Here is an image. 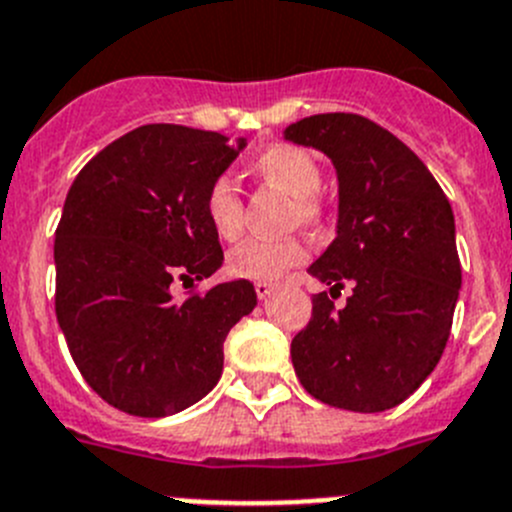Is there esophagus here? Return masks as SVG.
Instances as JSON below:
<instances>
[{"mask_svg": "<svg viewBox=\"0 0 512 512\" xmlns=\"http://www.w3.org/2000/svg\"><path fill=\"white\" fill-rule=\"evenodd\" d=\"M253 287H256V297L259 299H266L274 294V284H269V281H256Z\"/></svg>", "mask_w": 512, "mask_h": 512, "instance_id": "obj_1", "label": "esophagus"}]
</instances>
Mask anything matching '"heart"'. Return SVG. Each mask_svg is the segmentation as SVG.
<instances>
[{
  "label": "heart",
  "mask_w": 512,
  "mask_h": 512,
  "mask_svg": "<svg viewBox=\"0 0 512 512\" xmlns=\"http://www.w3.org/2000/svg\"><path fill=\"white\" fill-rule=\"evenodd\" d=\"M253 167L269 185L297 198L299 218H320V203L314 198V192L320 190L322 172L312 154L292 147V144H274L256 157ZM205 218H208L215 236L223 238V241H236L241 236L243 203L231 177L223 175L210 182L208 192H205ZM304 259H307V248L297 238H284V241L253 238V241L233 248L231 256H228V271L238 279L276 281L292 266L302 264Z\"/></svg>",
  "instance_id": "b5f03b06"
}]
</instances>
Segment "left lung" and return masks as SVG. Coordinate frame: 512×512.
Here are the masks:
<instances>
[{
  "label": "left lung",
  "mask_w": 512,
  "mask_h": 512,
  "mask_svg": "<svg viewBox=\"0 0 512 512\" xmlns=\"http://www.w3.org/2000/svg\"><path fill=\"white\" fill-rule=\"evenodd\" d=\"M284 139L325 154L337 175L335 241L307 269L330 294H314L292 340L297 378L337 409H393L447 348L462 287L452 205L426 164L365 116H309ZM342 280L354 294L335 310Z\"/></svg>",
  "instance_id": "8db88e82"
}]
</instances>
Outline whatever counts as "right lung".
Masks as SVG:
<instances>
[{
  "label": "right lung",
  "mask_w": 512,
  "mask_h": 512,
  "mask_svg": "<svg viewBox=\"0 0 512 512\" xmlns=\"http://www.w3.org/2000/svg\"><path fill=\"white\" fill-rule=\"evenodd\" d=\"M243 149V137L147 124L70 185L55 231V314L86 383L114 409L159 419L208 396L225 337L256 307L246 279L185 302L170 289L223 266L205 192Z\"/></svg>",
  "instance_id": "obj_1"
}]
</instances>
